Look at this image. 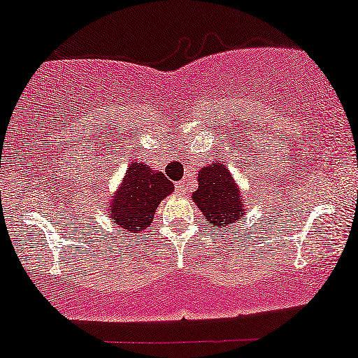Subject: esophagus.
<instances>
[{
	"mask_svg": "<svg viewBox=\"0 0 358 358\" xmlns=\"http://www.w3.org/2000/svg\"><path fill=\"white\" fill-rule=\"evenodd\" d=\"M175 188H176V192L185 195V193L188 192V180H180V182H176Z\"/></svg>",
	"mask_w": 358,
	"mask_h": 358,
	"instance_id": "obj_1",
	"label": "esophagus"
}]
</instances>
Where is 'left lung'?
Here are the masks:
<instances>
[{
	"label": "left lung",
	"instance_id": "1",
	"mask_svg": "<svg viewBox=\"0 0 358 358\" xmlns=\"http://www.w3.org/2000/svg\"><path fill=\"white\" fill-rule=\"evenodd\" d=\"M192 200L201 210L206 223L215 228L235 227L248 212V198L222 162H213L198 171V188Z\"/></svg>",
	"mask_w": 358,
	"mask_h": 358
}]
</instances>
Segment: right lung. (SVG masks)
I'll return each instance as SVG.
<instances>
[{
  "instance_id": "1",
  "label": "right lung",
  "mask_w": 358,
  "mask_h": 358,
  "mask_svg": "<svg viewBox=\"0 0 358 358\" xmlns=\"http://www.w3.org/2000/svg\"><path fill=\"white\" fill-rule=\"evenodd\" d=\"M173 190V183L162 171L133 160L113 196L105 201L106 213L113 225L138 234L152 225L160 201Z\"/></svg>"
}]
</instances>
